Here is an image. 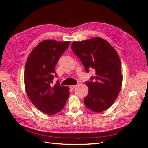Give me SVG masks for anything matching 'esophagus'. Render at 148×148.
Returning a JSON list of instances; mask_svg holds the SVG:
<instances>
[{
	"instance_id": "1",
	"label": "esophagus",
	"mask_w": 148,
	"mask_h": 148,
	"mask_svg": "<svg viewBox=\"0 0 148 148\" xmlns=\"http://www.w3.org/2000/svg\"><path fill=\"white\" fill-rule=\"evenodd\" d=\"M76 85H72V86H70V88H71V89H72V90H73V89H74L75 87H76Z\"/></svg>"
}]
</instances>
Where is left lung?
<instances>
[{
  "instance_id": "obj_1",
  "label": "left lung",
  "mask_w": 148,
  "mask_h": 148,
  "mask_svg": "<svg viewBox=\"0 0 148 148\" xmlns=\"http://www.w3.org/2000/svg\"><path fill=\"white\" fill-rule=\"evenodd\" d=\"M73 51L79 58L86 72H95L85 83L88 94L84 102L90 110L101 112L109 108L116 99L122 86L121 63L118 53L108 41L94 37L74 41Z\"/></svg>"
}]
</instances>
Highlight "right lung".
Here are the masks:
<instances>
[{
    "label": "right lung",
    "instance_id": "right-lung-1",
    "mask_svg": "<svg viewBox=\"0 0 148 148\" xmlns=\"http://www.w3.org/2000/svg\"><path fill=\"white\" fill-rule=\"evenodd\" d=\"M70 41L44 40L34 47L27 60L24 75L27 94L34 106L47 115H54L64 107L70 95L67 86H60L56 66Z\"/></svg>",
    "mask_w": 148,
    "mask_h": 148
}]
</instances>
